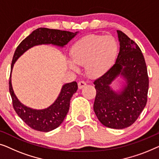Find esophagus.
I'll use <instances>...</instances> for the list:
<instances>
[{
    "mask_svg": "<svg viewBox=\"0 0 159 159\" xmlns=\"http://www.w3.org/2000/svg\"><path fill=\"white\" fill-rule=\"evenodd\" d=\"M78 86H79V89H81L86 86V83L84 81H80L79 82V84H78Z\"/></svg>",
    "mask_w": 159,
    "mask_h": 159,
    "instance_id": "1",
    "label": "esophagus"
}]
</instances>
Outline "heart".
Returning a JSON list of instances; mask_svg holds the SVG:
<instances>
[{
    "label": "heart",
    "mask_w": 159,
    "mask_h": 159,
    "mask_svg": "<svg viewBox=\"0 0 159 159\" xmlns=\"http://www.w3.org/2000/svg\"><path fill=\"white\" fill-rule=\"evenodd\" d=\"M118 46L110 35H88L73 44L68 65L74 72L79 70L77 65L84 66L87 75L91 79L102 76L115 62Z\"/></svg>",
    "instance_id": "b5f03b06"
}]
</instances>
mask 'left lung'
I'll list each match as a JSON object with an SVG mask.
<instances>
[{
    "instance_id": "1",
    "label": "left lung",
    "mask_w": 159,
    "mask_h": 159,
    "mask_svg": "<svg viewBox=\"0 0 159 159\" xmlns=\"http://www.w3.org/2000/svg\"><path fill=\"white\" fill-rule=\"evenodd\" d=\"M120 52L114 66L95 80L93 110L101 123L109 128L124 129L133 125L146 105L148 76L143 53L135 42L117 30ZM124 80L117 89L112 83Z\"/></svg>"
}]
</instances>
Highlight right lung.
Segmentation results:
<instances>
[{
  "mask_svg": "<svg viewBox=\"0 0 159 159\" xmlns=\"http://www.w3.org/2000/svg\"><path fill=\"white\" fill-rule=\"evenodd\" d=\"M78 33L79 32L73 33L48 28H38L26 37L15 51L11 66L9 79V91L13 107L19 117L35 130L46 133L56 129L62 124L68 112L71 97L78 89V84L75 81L65 84L62 86L56 100L50 106L42 109H32L22 104L15 94L11 83L13 66L24 52L33 47L42 44H52L62 48Z\"/></svg>",
  "mask_w": 159,
  "mask_h": 159,
  "instance_id": "1",
  "label": "right lung"
}]
</instances>
